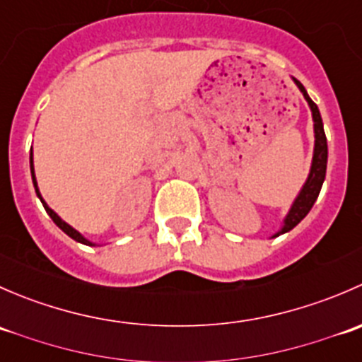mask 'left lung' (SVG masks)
I'll use <instances>...</instances> for the list:
<instances>
[{
  "instance_id": "8db88e82",
  "label": "left lung",
  "mask_w": 362,
  "mask_h": 362,
  "mask_svg": "<svg viewBox=\"0 0 362 362\" xmlns=\"http://www.w3.org/2000/svg\"><path fill=\"white\" fill-rule=\"evenodd\" d=\"M296 82V86L299 87V90L303 93L305 100L308 101L310 108H312V115H313V127H315V148H313V160H312V170H310L308 180L306 184L303 185L301 192L296 198V202L293 204V208L287 214L286 221H284V228L276 233L275 236L284 235V233L291 231L294 226H298L303 218L306 217L310 210H312L313 203L315 199L319 198L320 187L324 184V178H326V166H327V140H326V133H324V124H322V117H320L319 108L317 105L310 100V96L306 94V89L303 87V83L299 80L293 78Z\"/></svg>"
}]
</instances>
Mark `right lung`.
<instances>
[{
	"instance_id": "1",
	"label": "right lung",
	"mask_w": 362,
	"mask_h": 362,
	"mask_svg": "<svg viewBox=\"0 0 362 362\" xmlns=\"http://www.w3.org/2000/svg\"><path fill=\"white\" fill-rule=\"evenodd\" d=\"M31 177H33V184H35V189H36V194H38V198L42 199V203H43V206H45V210H47V214L50 215V218H52L54 222H56L57 226H59L61 229H63L64 233H66V235L69 236V238H73V240H76V242H80V243H83V245H90V242H87L86 238H83L82 235H80L78 231H76V229H73L71 226L69 224H66V222L63 221V218L59 217V215L56 214V211L52 210V208H49V204H47L45 202H43V198H42V194H40V191H38V185H36V178H35V168H33V148H31Z\"/></svg>"
}]
</instances>
